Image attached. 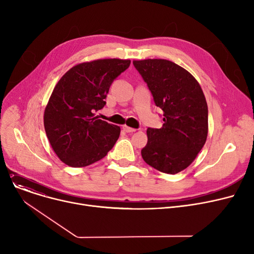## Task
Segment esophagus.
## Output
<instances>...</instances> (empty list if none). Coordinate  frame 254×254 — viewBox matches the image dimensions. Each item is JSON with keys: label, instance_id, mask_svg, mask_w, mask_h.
I'll list each match as a JSON object with an SVG mask.
<instances>
[{"label": "esophagus", "instance_id": "obj_1", "mask_svg": "<svg viewBox=\"0 0 254 254\" xmlns=\"http://www.w3.org/2000/svg\"><path fill=\"white\" fill-rule=\"evenodd\" d=\"M123 129L127 132H135L136 131V128H132V127H127V126H124Z\"/></svg>", "mask_w": 254, "mask_h": 254}]
</instances>
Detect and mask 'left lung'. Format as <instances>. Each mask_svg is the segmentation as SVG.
<instances>
[{
  "label": "left lung",
  "mask_w": 254,
  "mask_h": 254,
  "mask_svg": "<svg viewBox=\"0 0 254 254\" xmlns=\"http://www.w3.org/2000/svg\"><path fill=\"white\" fill-rule=\"evenodd\" d=\"M163 111V127L147 128L141 150L146 164L167 174L188 168L201 151L208 135V106L194 77L167 60L132 62Z\"/></svg>",
  "instance_id": "1"
}]
</instances>
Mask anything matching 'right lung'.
Returning a JSON list of instances; mask_svg holds the SVG:
<instances>
[{
    "instance_id": "right-lung-1",
    "label": "right lung",
    "mask_w": 254,
    "mask_h": 254,
    "mask_svg": "<svg viewBox=\"0 0 254 254\" xmlns=\"http://www.w3.org/2000/svg\"><path fill=\"white\" fill-rule=\"evenodd\" d=\"M130 64L128 60H98L79 64L53 89L44 112V127L52 149L63 163L89 166L107 155L120 127L95 116L106 105L114 80Z\"/></svg>"
}]
</instances>
